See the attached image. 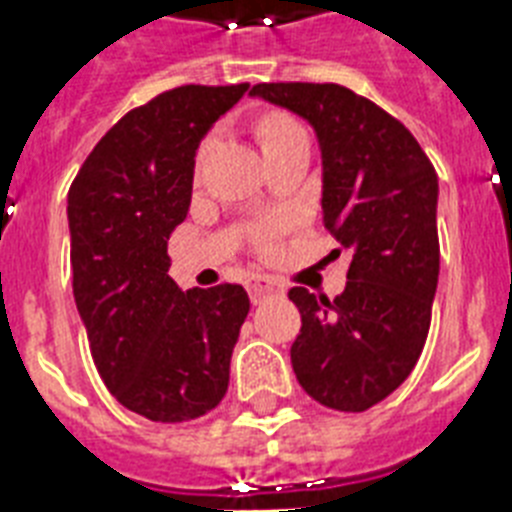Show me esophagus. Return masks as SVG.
<instances>
[{"instance_id":"1","label":"esophagus","mask_w":512,"mask_h":512,"mask_svg":"<svg viewBox=\"0 0 512 512\" xmlns=\"http://www.w3.org/2000/svg\"><path fill=\"white\" fill-rule=\"evenodd\" d=\"M284 292V286L278 284V281H273V278L268 276H252L249 278V297H252V302H263L265 297H273V294H281Z\"/></svg>"}]
</instances>
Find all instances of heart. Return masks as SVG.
Returning <instances> with one entry per match:
<instances>
[{
  "label": "heart",
  "instance_id": "1",
  "mask_svg": "<svg viewBox=\"0 0 512 512\" xmlns=\"http://www.w3.org/2000/svg\"><path fill=\"white\" fill-rule=\"evenodd\" d=\"M257 136H260L263 152H273V149H281L299 139H307L305 128L299 126L292 115H284V112H270V115H265V118L257 123ZM257 242H268V234L260 231V234H257Z\"/></svg>",
  "mask_w": 512,
  "mask_h": 512
}]
</instances>
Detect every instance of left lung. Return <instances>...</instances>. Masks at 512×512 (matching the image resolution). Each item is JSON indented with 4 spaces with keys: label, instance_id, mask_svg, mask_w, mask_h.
I'll list each match as a JSON object with an SVG mask.
<instances>
[{
    "label": "left lung",
    "instance_id": "8db88e82",
    "mask_svg": "<svg viewBox=\"0 0 512 512\" xmlns=\"http://www.w3.org/2000/svg\"><path fill=\"white\" fill-rule=\"evenodd\" d=\"M252 97L315 128L323 226L352 252L339 297L289 292L302 315L292 368L315 402L363 413L410 376L429 336L439 281L436 170L400 120L339 83H257Z\"/></svg>",
    "mask_w": 512,
    "mask_h": 512
}]
</instances>
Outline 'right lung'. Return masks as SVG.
Instances as JSON below:
<instances>
[{"label": "right lung", "mask_w": 512, "mask_h": 512, "mask_svg": "<svg viewBox=\"0 0 512 512\" xmlns=\"http://www.w3.org/2000/svg\"><path fill=\"white\" fill-rule=\"evenodd\" d=\"M247 89L162 91L99 139L70 184L73 297L91 357L112 397L149 421H194L226 397L249 297L239 284L181 292L168 239L189 213L199 141Z\"/></svg>", "instance_id": "1"}]
</instances>
